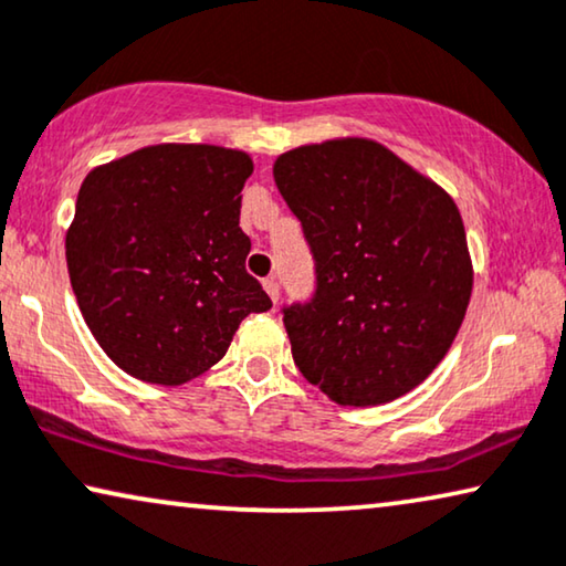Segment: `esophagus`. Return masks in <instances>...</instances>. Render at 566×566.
<instances>
[{
  "label": "esophagus",
  "instance_id": "esophagus-1",
  "mask_svg": "<svg viewBox=\"0 0 566 566\" xmlns=\"http://www.w3.org/2000/svg\"><path fill=\"white\" fill-rule=\"evenodd\" d=\"M263 289L268 291L270 301L277 303V298H281V285H277L275 277H265V281H263Z\"/></svg>",
  "mask_w": 566,
  "mask_h": 566
}]
</instances>
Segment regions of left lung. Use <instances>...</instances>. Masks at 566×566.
I'll list each match as a JSON object with an SVG mask.
<instances>
[{
  "label": "left lung",
  "instance_id": "obj_1",
  "mask_svg": "<svg viewBox=\"0 0 566 566\" xmlns=\"http://www.w3.org/2000/svg\"><path fill=\"white\" fill-rule=\"evenodd\" d=\"M275 186L316 260V293L283 308L293 363L339 406L390 403L433 373L472 296L460 209L367 137L277 155Z\"/></svg>",
  "mask_w": 566,
  "mask_h": 566
}]
</instances>
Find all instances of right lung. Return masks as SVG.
Wrapping results in <instances>:
<instances>
[{"label":"right lung","instance_id":"obj_1","mask_svg":"<svg viewBox=\"0 0 566 566\" xmlns=\"http://www.w3.org/2000/svg\"><path fill=\"white\" fill-rule=\"evenodd\" d=\"M252 158L163 143L94 168L65 232L84 322L137 380L184 385L227 355L240 322L273 301L244 270L240 229Z\"/></svg>","mask_w":566,"mask_h":566}]
</instances>
